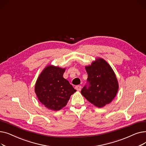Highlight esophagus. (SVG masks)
Returning <instances> with one entry per match:
<instances>
[{
  "instance_id": "34e87169",
  "label": "esophagus",
  "mask_w": 146,
  "mask_h": 146,
  "mask_svg": "<svg viewBox=\"0 0 146 146\" xmlns=\"http://www.w3.org/2000/svg\"><path fill=\"white\" fill-rule=\"evenodd\" d=\"M75 89L77 90H78V91H80L81 89H82V86H80V85H77V86H76Z\"/></svg>"
}]
</instances>
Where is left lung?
<instances>
[{"mask_svg": "<svg viewBox=\"0 0 146 146\" xmlns=\"http://www.w3.org/2000/svg\"><path fill=\"white\" fill-rule=\"evenodd\" d=\"M85 68L87 84L82 88V95L99 108L110 104L118 90L116 76L111 66L104 59L98 58Z\"/></svg>", "mask_w": 146, "mask_h": 146, "instance_id": "left-lung-1", "label": "left lung"}]
</instances>
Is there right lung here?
<instances>
[{
    "label": "right lung",
    "instance_id": "right-lung-1",
    "mask_svg": "<svg viewBox=\"0 0 146 146\" xmlns=\"http://www.w3.org/2000/svg\"><path fill=\"white\" fill-rule=\"evenodd\" d=\"M65 68L48 66L38 77L35 86L38 100L47 108L58 111L65 106L76 91L63 77Z\"/></svg>",
    "mask_w": 146,
    "mask_h": 146
}]
</instances>
